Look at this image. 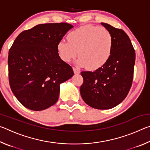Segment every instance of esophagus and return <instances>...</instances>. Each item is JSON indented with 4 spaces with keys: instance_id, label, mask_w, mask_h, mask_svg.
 Instances as JSON below:
<instances>
[{
    "instance_id": "obj_1",
    "label": "esophagus",
    "mask_w": 150,
    "mask_h": 150,
    "mask_svg": "<svg viewBox=\"0 0 150 150\" xmlns=\"http://www.w3.org/2000/svg\"><path fill=\"white\" fill-rule=\"evenodd\" d=\"M73 71H74L75 74H79V73H80L79 71L76 69V68H75V67H73Z\"/></svg>"
}]
</instances>
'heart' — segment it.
<instances>
[{"label":"heart","mask_w":150,"mask_h":150,"mask_svg":"<svg viewBox=\"0 0 150 150\" xmlns=\"http://www.w3.org/2000/svg\"><path fill=\"white\" fill-rule=\"evenodd\" d=\"M68 42L61 41L57 51L63 61L69 62L77 56L76 64L91 70L103 67L110 59L114 40L110 31L100 26L85 25L73 30L67 35Z\"/></svg>","instance_id":"b5f03b06"}]
</instances>
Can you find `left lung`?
Masks as SVG:
<instances>
[{"label": "left lung", "instance_id": "1", "mask_svg": "<svg viewBox=\"0 0 150 150\" xmlns=\"http://www.w3.org/2000/svg\"><path fill=\"white\" fill-rule=\"evenodd\" d=\"M101 24L112 35V52L103 67L81 73L83 83L80 93L88 106L106 110L119 105L128 94L132 84L136 54L124 30L106 23Z\"/></svg>", "mask_w": 150, "mask_h": 150}]
</instances>
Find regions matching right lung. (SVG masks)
Returning <instances> with one entry per match:
<instances>
[{
  "instance_id": "right-lung-1",
  "label": "right lung",
  "mask_w": 150,
  "mask_h": 150,
  "mask_svg": "<svg viewBox=\"0 0 150 150\" xmlns=\"http://www.w3.org/2000/svg\"><path fill=\"white\" fill-rule=\"evenodd\" d=\"M73 26L67 23L38 24L18 35L9 50V83L19 102L32 110L57 103L60 85L71 78L72 67L61 59L57 44Z\"/></svg>"
}]
</instances>
